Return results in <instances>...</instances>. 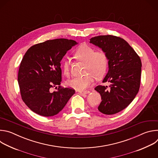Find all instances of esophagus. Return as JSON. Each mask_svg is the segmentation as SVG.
Wrapping results in <instances>:
<instances>
[{
    "instance_id": "esophagus-1",
    "label": "esophagus",
    "mask_w": 158,
    "mask_h": 158,
    "mask_svg": "<svg viewBox=\"0 0 158 158\" xmlns=\"http://www.w3.org/2000/svg\"><path fill=\"white\" fill-rule=\"evenodd\" d=\"M79 93L81 94H89L90 91H79Z\"/></svg>"
}]
</instances>
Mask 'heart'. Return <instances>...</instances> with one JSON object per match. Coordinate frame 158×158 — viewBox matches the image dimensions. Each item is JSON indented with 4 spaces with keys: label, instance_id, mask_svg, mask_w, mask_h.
Returning a JSON list of instances; mask_svg holds the SVG:
<instances>
[{
    "label": "heart",
    "instance_id": "b5f03b06",
    "mask_svg": "<svg viewBox=\"0 0 158 158\" xmlns=\"http://www.w3.org/2000/svg\"><path fill=\"white\" fill-rule=\"evenodd\" d=\"M73 56L78 60L85 62L84 73L81 77H74L67 81V84L71 88L79 91H83L91 85L96 79L102 77L106 72L108 59L106 53L102 51H95V49L87 44H81L76 49ZM62 71L64 75L70 74L69 63L64 61L62 64Z\"/></svg>",
    "mask_w": 158,
    "mask_h": 158
}]
</instances>
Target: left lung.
<instances>
[{
  "instance_id": "8db88e82",
  "label": "left lung",
  "mask_w": 158,
  "mask_h": 158,
  "mask_svg": "<svg viewBox=\"0 0 158 158\" xmlns=\"http://www.w3.org/2000/svg\"><path fill=\"white\" fill-rule=\"evenodd\" d=\"M90 43L102 49L108 59L109 70L102 82L107 86L98 85L95 90L101 96L98 110L104 114L118 113L133 101L138 94L141 76L139 56L123 39L111 35L96 36Z\"/></svg>"
}]
</instances>
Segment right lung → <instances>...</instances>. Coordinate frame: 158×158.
<instances>
[{"label":"right lung","mask_w":158,"mask_h":158,"mask_svg":"<svg viewBox=\"0 0 158 158\" xmlns=\"http://www.w3.org/2000/svg\"><path fill=\"white\" fill-rule=\"evenodd\" d=\"M77 44L66 39L49 40L34 45L22 58L18 73L20 92L35 113L45 117L56 115L75 93L74 89L60 85V61ZM57 85L58 91L51 92V88Z\"/></svg>","instance_id":"right-lung-1"}]
</instances>
